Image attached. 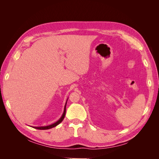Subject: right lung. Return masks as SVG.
I'll return each mask as SVG.
<instances>
[{"label": "right lung", "instance_id": "right-lung-1", "mask_svg": "<svg viewBox=\"0 0 159 159\" xmlns=\"http://www.w3.org/2000/svg\"><path fill=\"white\" fill-rule=\"evenodd\" d=\"M66 105H65V108H64V113L63 115H62V116L61 117V118L57 121V122L53 123L52 125H48V126H44V127H34V128H35L36 129H40V130H45V129H51V128H53L54 127L56 126H57V125L60 124L62 121H63V119H64L65 117V115H66Z\"/></svg>", "mask_w": 159, "mask_h": 159}]
</instances>
